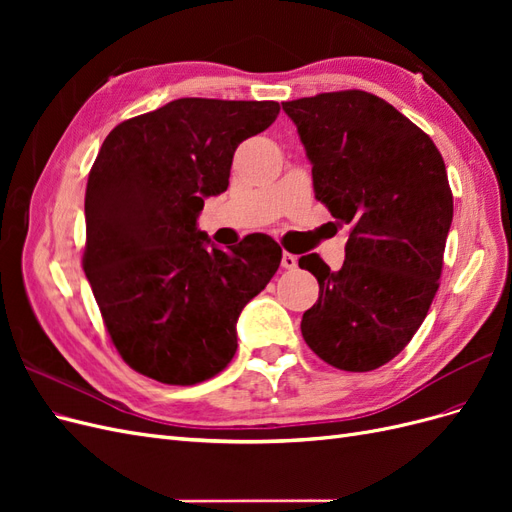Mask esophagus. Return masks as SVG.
<instances>
[{"label": "esophagus", "mask_w": 512, "mask_h": 512, "mask_svg": "<svg viewBox=\"0 0 512 512\" xmlns=\"http://www.w3.org/2000/svg\"><path fill=\"white\" fill-rule=\"evenodd\" d=\"M282 267L284 269H297V256L290 254V252H284L282 254Z\"/></svg>", "instance_id": "obj_1"}]
</instances>
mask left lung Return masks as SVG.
I'll list each match as a JSON object with an SVG mask.
<instances>
[{
	"instance_id": "1",
	"label": "left lung",
	"mask_w": 512,
	"mask_h": 512,
	"mask_svg": "<svg viewBox=\"0 0 512 512\" xmlns=\"http://www.w3.org/2000/svg\"><path fill=\"white\" fill-rule=\"evenodd\" d=\"M282 106L312 162L316 198L350 226L339 271L318 254L299 258L320 284L303 339L324 363L371 371L408 346L438 292L453 222L444 160L421 128L367 91Z\"/></svg>"
}]
</instances>
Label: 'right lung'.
Returning a JSON list of instances; mask_svg holds the SVG:
<instances>
[{
	"mask_svg": "<svg viewBox=\"0 0 512 512\" xmlns=\"http://www.w3.org/2000/svg\"><path fill=\"white\" fill-rule=\"evenodd\" d=\"M277 115L271 100L179 98L104 138L87 179L83 269L138 374L188 386L235 356L237 318L275 275L282 247L254 232L224 252L196 218L207 196L226 192L239 143Z\"/></svg>",
	"mask_w": 512,
	"mask_h": 512,
	"instance_id": "add662e5",
	"label": "right lung"
}]
</instances>
